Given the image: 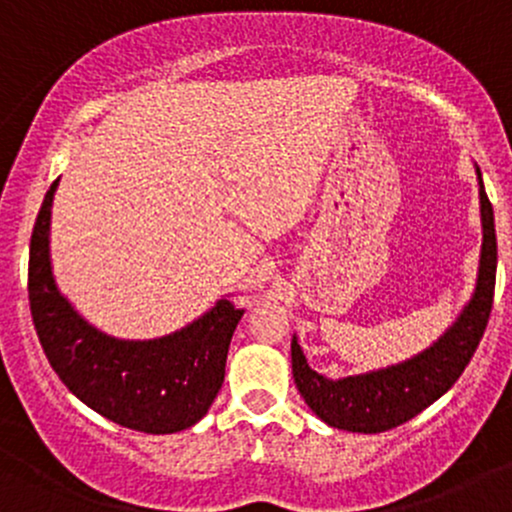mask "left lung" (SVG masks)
I'll return each instance as SVG.
<instances>
[{"mask_svg": "<svg viewBox=\"0 0 512 512\" xmlns=\"http://www.w3.org/2000/svg\"><path fill=\"white\" fill-rule=\"evenodd\" d=\"M478 195H481L483 246L476 293L464 307L459 320L449 327V332L439 337V342H434L430 349L405 364L366 373V376L327 381L307 366L298 339H293L290 356H293L295 386L312 412L327 425L364 434L393 430L420 415L437 398H442L469 366L471 356L486 332L488 317H491L498 266L493 207L483 190V183Z\"/></svg>", "mask_w": 512, "mask_h": 512, "instance_id": "left-lung-1", "label": "left lung"}]
</instances>
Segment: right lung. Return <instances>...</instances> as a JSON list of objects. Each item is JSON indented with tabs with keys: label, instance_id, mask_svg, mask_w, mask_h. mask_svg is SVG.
I'll return each instance as SVG.
<instances>
[{
	"label": "right lung",
	"instance_id": "right-lung-1",
	"mask_svg": "<svg viewBox=\"0 0 512 512\" xmlns=\"http://www.w3.org/2000/svg\"><path fill=\"white\" fill-rule=\"evenodd\" d=\"M58 180L46 192L29 251L31 317L48 364L70 393L117 425L146 434L188 430L222 388L229 342L244 310L219 300L200 320L151 342L97 332L58 293L51 273L48 227Z\"/></svg>",
	"mask_w": 512,
	"mask_h": 512
}]
</instances>
